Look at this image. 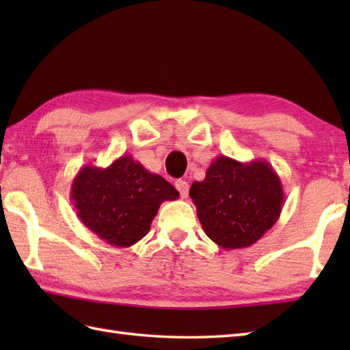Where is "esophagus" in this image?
Listing matches in <instances>:
<instances>
[{"label": "esophagus", "instance_id": "1", "mask_svg": "<svg viewBox=\"0 0 350 350\" xmlns=\"http://www.w3.org/2000/svg\"><path fill=\"white\" fill-rule=\"evenodd\" d=\"M174 187H176V189L180 192V197L182 198H187L188 197V191H189V185L185 182V180H176V183H174Z\"/></svg>", "mask_w": 350, "mask_h": 350}]
</instances>
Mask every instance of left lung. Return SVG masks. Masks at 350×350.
Instances as JSON below:
<instances>
[{"mask_svg": "<svg viewBox=\"0 0 350 350\" xmlns=\"http://www.w3.org/2000/svg\"><path fill=\"white\" fill-rule=\"evenodd\" d=\"M189 196L204 233L222 250L254 245L284 204L282 183L269 162H239L224 154L212 161L204 180L191 185Z\"/></svg>", "mask_w": 350, "mask_h": 350, "instance_id": "obj_1", "label": "left lung"}]
</instances>
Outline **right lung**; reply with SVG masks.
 Masks as SVG:
<instances>
[{
	"label": "right lung",
	"mask_w": 350,
	"mask_h": 350,
	"mask_svg": "<svg viewBox=\"0 0 350 350\" xmlns=\"http://www.w3.org/2000/svg\"><path fill=\"white\" fill-rule=\"evenodd\" d=\"M179 197L173 185L147 171L131 154L111 165L81 167L70 187L79 221L111 247L128 248L143 239L159 206Z\"/></svg>",
	"instance_id": "add662e5"
}]
</instances>
